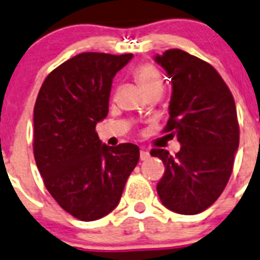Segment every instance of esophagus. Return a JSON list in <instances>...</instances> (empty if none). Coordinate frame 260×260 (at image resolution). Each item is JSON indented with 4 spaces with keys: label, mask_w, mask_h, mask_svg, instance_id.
Returning <instances> with one entry per match:
<instances>
[{
    "label": "esophagus",
    "mask_w": 260,
    "mask_h": 260,
    "mask_svg": "<svg viewBox=\"0 0 260 260\" xmlns=\"http://www.w3.org/2000/svg\"><path fill=\"white\" fill-rule=\"evenodd\" d=\"M149 157H150V154H149V152L145 148H143L140 150V159H141V161H145Z\"/></svg>",
    "instance_id": "1"
}]
</instances>
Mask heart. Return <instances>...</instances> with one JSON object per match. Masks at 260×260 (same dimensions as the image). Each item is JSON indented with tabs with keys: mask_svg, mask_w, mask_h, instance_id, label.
<instances>
[{
	"mask_svg": "<svg viewBox=\"0 0 260 260\" xmlns=\"http://www.w3.org/2000/svg\"><path fill=\"white\" fill-rule=\"evenodd\" d=\"M133 77L141 86V89L146 92V95L152 94V92L161 94L162 89H164V80H162L161 73L155 65L150 64V62L139 65L133 72Z\"/></svg>",
	"mask_w": 260,
	"mask_h": 260,
	"instance_id": "1",
	"label": "heart"
}]
</instances>
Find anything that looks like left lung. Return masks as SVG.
I'll return each mask as SVG.
<instances>
[{
	"instance_id": "obj_1",
	"label": "left lung",
	"mask_w": 260,
	"mask_h": 260,
	"mask_svg": "<svg viewBox=\"0 0 260 260\" xmlns=\"http://www.w3.org/2000/svg\"><path fill=\"white\" fill-rule=\"evenodd\" d=\"M155 61L171 77L170 117L162 132L177 136L180 150H150L165 165L157 183L162 204L180 214H198L222 193L239 144L234 98L209 62L182 49H169Z\"/></svg>"
}]
</instances>
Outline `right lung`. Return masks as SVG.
<instances>
[{"label":"right lung","instance_id":"add662e5","mask_svg":"<svg viewBox=\"0 0 260 260\" xmlns=\"http://www.w3.org/2000/svg\"><path fill=\"white\" fill-rule=\"evenodd\" d=\"M132 53L85 52L47 76L34 107V157L57 204L81 221L108 214L136 168L135 144H101L96 123L107 116L115 74Z\"/></svg>","mask_w":260,"mask_h":260}]
</instances>
